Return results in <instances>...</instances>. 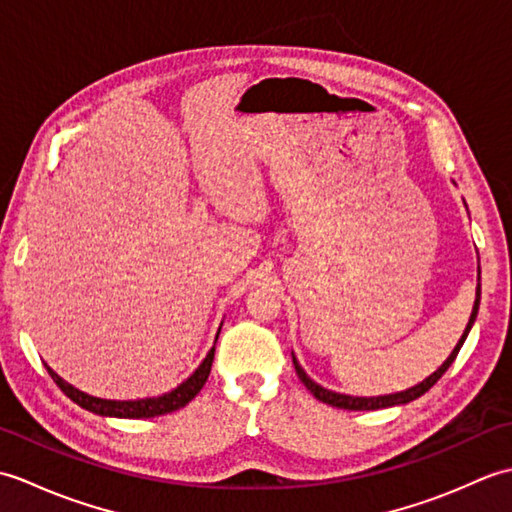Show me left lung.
I'll list each match as a JSON object with an SVG mask.
<instances>
[{
  "label": "left lung",
  "instance_id": "8db88e82",
  "mask_svg": "<svg viewBox=\"0 0 512 512\" xmlns=\"http://www.w3.org/2000/svg\"><path fill=\"white\" fill-rule=\"evenodd\" d=\"M480 295H482V284H480V268H477V290H475V303H473V312H471V319L469 323H466L464 328V334L460 336L458 345L453 347V352L449 354L447 361H444L436 372L429 374L427 378L422 380V383L413 385L405 391H396V394H385V396H350V394H339V391H332V389H325L321 387L319 383H314V380L306 374V369H303L297 361V356L292 354V363H295V369H297V376L301 378V383L306 385L310 389V394L325 402V405H332V407H339V409H347V411H372V409H385V407H396V405H407V402L420 398L424 391H429L433 385L438 383V380L442 378V374L447 372V369L451 367V363L455 361V356H458L460 347L464 345L466 336H469L473 323H475V317H477V310H480Z\"/></svg>",
  "mask_w": 512,
  "mask_h": 512
}]
</instances>
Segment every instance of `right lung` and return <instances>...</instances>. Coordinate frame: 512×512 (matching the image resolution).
<instances>
[{
  "mask_svg": "<svg viewBox=\"0 0 512 512\" xmlns=\"http://www.w3.org/2000/svg\"><path fill=\"white\" fill-rule=\"evenodd\" d=\"M222 328V325H220ZM220 334V330H217ZM217 341V339H215ZM213 356H215V343L209 350V354L204 356V361L198 365V369L187 378L182 380L178 387H173L167 394H160V396H151V398H138V400H105V398H96L85 394V391L72 387L70 383H65V380L54 372L52 367L46 365L48 374L52 376L54 383L59 385V389L63 391L65 396H68L76 405L88 409L96 416H105V418H156V416H165V413L171 411H178L184 405H189V402L200 394V389L204 387L206 378L211 374V365H213Z\"/></svg>",
  "mask_w": 512,
  "mask_h": 512,
  "instance_id": "1",
  "label": "right lung"
}]
</instances>
